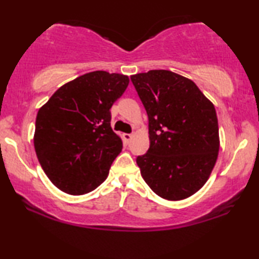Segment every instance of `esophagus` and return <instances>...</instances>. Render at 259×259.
<instances>
[{
    "label": "esophagus",
    "mask_w": 259,
    "mask_h": 259,
    "mask_svg": "<svg viewBox=\"0 0 259 259\" xmlns=\"http://www.w3.org/2000/svg\"><path fill=\"white\" fill-rule=\"evenodd\" d=\"M133 134H123V140H125L126 144H128L131 140H132Z\"/></svg>",
    "instance_id": "34e87169"
}]
</instances>
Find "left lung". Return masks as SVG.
Listing matches in <instances>:
<instances>
[{
    "label": "left lung",
    "mask_w": 259,
    "mask_h": 259,
    "mask_svg": "<svg viewBox=\"0 0 259 259\" xmlns=\"http://www.w3.org/2000/svg\"><path fill=\"white\" fill-rule=\"evenodd\" d=\"M148 115L150 148L137 158L151 190L182 200L207 182L219 151L214 106L197 84L171 70L131 76Z\"/></svg>",
    "instance_id": "8db88e82"
}]
</instances>
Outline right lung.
<instances>
[{
  "label": "right lung",
  "instance_id": "add662e5",
  "mask_svg": "<svg viewBox=\"0 0 259 259\" xmlns=\"http://www.w3.org/2000/svg\"><path fill=\"white\" fill-rule=\"evenodd\" d=\"M127 75L83 74L59 88L38 109L34 147L49 180L68 194H84L107 178L122 141L111 127V107Z\"/></svg>",
  "mask_w": 259,
  "mask_h": 259
}]
</instances>
